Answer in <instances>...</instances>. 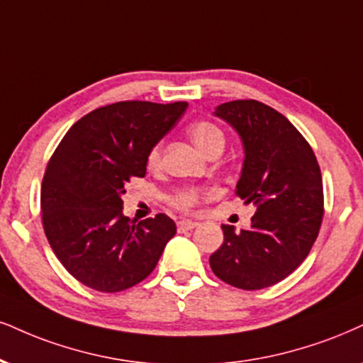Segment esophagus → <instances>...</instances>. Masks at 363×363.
<instances>
[{"mask_svg": "<svg viewBox=\"0 0 363 363\" xmlns=\"http://www.w3.org/2000/svg\"><path fill=\"white\" fill-rule=\"evenodd\" d=\"M195 227H199V222H194V220H180V222L177 223L178 232L191 230V229H195Z\"/></svg>", "mask_w": 363, "mask_h": 363, "instance_id": "34e87169", "label": "esophagus"}]
</instances>
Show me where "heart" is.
<instances>
[{
	"instance_id": "1",
	"label": "heart",
	"mask_w": 363,
	"mask_h": 363,
	"mask_svg": "<svg viewBox=\"0 0 363 363\" xmlns=\"http://www.w3.org/2000/svg\"><path fill=\"white\" fill-rule=\"evenodd\" d=\"M190 138L205 155L212 153L213 150H222L225 145V136H223L222 129L217 124L210 123V121H200L195 123L194 126L189 129ZM161 160V145H155L151 147V151L147 153V167L155 168L160 164ZM200 200V191L196 189H185L178 191L177 195L172 199V205L183 212H190L191 208L199 203Z\"/></svg>"
}]
</instances>
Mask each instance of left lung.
<instances>
[{
	"label": "left lung",
	"mask_w": 363,
	"mask_h": 363,
	"mask_svg": "<svg viewBox=\"0 0 363 363\" xmlns=\"http://www.w3.org/2000/svg\"><path fill=\"white\" fill-rule=\"evenodd\" d=\"M242 140L235 194L256 205L249 229L222 225L223 244L210 256L213 274L239 289L279 283L305 261L323 218V183L311 146L283 114L254 99L216 109Z\"/></svg>",
	"instance_id": "obj_1"
}]
</instances>
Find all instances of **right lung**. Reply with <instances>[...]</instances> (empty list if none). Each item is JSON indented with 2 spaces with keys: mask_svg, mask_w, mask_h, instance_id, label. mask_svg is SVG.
<instances>
[{
  "mask_svg": "<svg viewBox=\"0 0 363 363\" xmlns=\"http://www.w3.org/2000/svg\"><path fill=\"white\" fill-rule=\"evenodd\" d=\"M186 102L123 101L92 111L67 131L42 182L43 230L62 266L102 293H118L153 272L177 225L164 213L134 223L121 195L146 174L147 153Z\"/></svg>",
  "mask_w": 363,
  "mask_h": 363,
  "instance_id": "1",
  "label": "right lung"
}]
</instances>
